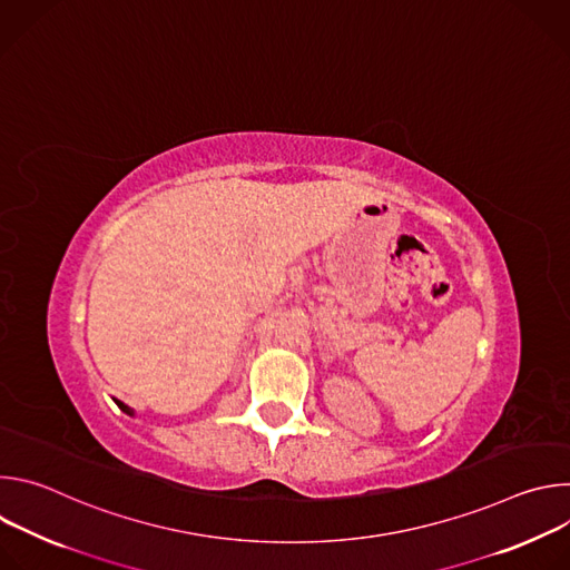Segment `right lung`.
<instances>
[{"label": "right lung", "mask_w": 570, "mask_h": 570, "mask_svg": "<svg viewBox=\"0 0 570 570\" xmlns=\"http://www.w3.org/2000/svg\"><path fill=\"white\" fill-rule=\"evenodd\" d=\"M112 401H115V403H117V405H119V409H121V411H124V413H126V415H130V417H135V411H132V409H130V405H126V403H124V401H119V399H112Z\"/></svg>", "instance_id": "right-lung-1"}]
</instances>
